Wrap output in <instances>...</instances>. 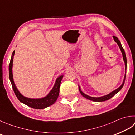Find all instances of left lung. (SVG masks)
I'll return each mask as SVG.
<instances>
[{"instance_id": "1", "label": "left lung", "mask_w": 135, "mask_h": 135, "mask_svg": "<svg viewBox=\"0 0 135 135\" xmlns=\"http://www.w3.org/2000/svg\"><path fill=\"white\" fill-rule=\"evenodd\" d=\"M113 39L118 44V45H119V47H120V49L121 50V52L122 53V55H123V60H124V62L125 63V68H126V65H127V60H126V54H125V52H124V50L123 49V48L122 47V46L121 44H120V42L119 41V40L118 39V38L113 36ZM125 78H126V74L125 76H124V80L123 82L122 85L119 88L115 90H114L112 92H111L110 93H109V95H106V96H102V97L100 98H93V97H90L89 96H88L87 95H85V93H83L82 91L80 90V88L79 86V90L80 93H81V95H82L83 97H85V98L89 99V100H92L94 102H103V101H105V100H108L109 99H110V98H112L113 97V96L115 95V94H116L118 92H119V91L121 90V89L123 88V86L124 85V81H125Z\"/></svg>"}]
</instances>
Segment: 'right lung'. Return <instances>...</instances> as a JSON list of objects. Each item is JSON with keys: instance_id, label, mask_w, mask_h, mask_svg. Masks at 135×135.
<instances>
[{"instance_id": "obj_1", "label": "right lung", "mask_w": 135, "mask_h": 135, "mask_svg": "<svg viewBox=\"0 0 135 135\" xmlns=\"http://www.w3.org/2000/svg\"><path fill=\"white\" fill-rule=\"evenodd\" d=\"M15 54V51L12 53V56L11 57V62L9 66V79L12 83V88L13 89L15 94L16 95V97L19 99L20 102H21L25 104L27 106H29L30 108L37 109H42L48 107L50 105H53L56 100H57L59 94V88L60 85V82L63 78V75L60 76L58 78L56 81L55 85L54 87L52 89V90L50 91V93L48 94V95L46 97L42 99H30L24 97L21 94L19 93L18 90L15 86L13 79L12 75V65H13V56Z\"/></svg>"}]
</instances>
